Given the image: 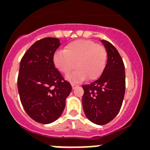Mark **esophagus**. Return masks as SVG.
<instances>
[{
  "label": "esophagus",
  "mask_w": 150,
  "mask_h": 150,
  "mask_svg": "<svg viewBox=\"0 0 150 150\" xmlns=\"http://www.w3.org/2000/svg\"><path fill=\"white\" fill-rule=\"evenodd\" d=\"M71 86H72L73 89H74V88H76V87H78V86H77V85L74 84V83H72V84H71Z\"/></svg>",
  "instance_id": "obj_1"
}]
</instances>
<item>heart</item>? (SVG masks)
I'll return each instance as SVG.
<instances>
[{
	"mask_svg": "<svg viewBox=\"0 0 150 150\" xmlns=\"http://www.w3.org/2000/svg\"><path fill=\"white\" fill-rule=\"evenodd\" d=\"M53 63L58 71L67 74L75 67L77 70L69 74L67 79L79 83L88 77L96 79L101 75L107 63V52L101 46L89 40H78L68 43L64 50L57 51Z\"/></svg>",
	"mask_w": 150,
	"mask_h": 150,
	"instance_id": "heart-1",
	"label": "heart"
}]
</instances>
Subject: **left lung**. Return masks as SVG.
<instances>
[{
	"label": "left lung",
	"instance_id": "1",
	"mask_svg": "<svg viewBox=\"0 0 150 150\" xmlns=\"http://www.w3.org/2000/svg\"><path fill=\"white\" fill-rule=\"evenodd\" d=\"M107 62L101 76L93 83L83 85L82 103L85 115L91 122L105 125L119 113L125 91L123 61L113 45L102 40Z\"/></svg>",
	"mask_w": 150,
	"mask_h": 150
}]
</instances>
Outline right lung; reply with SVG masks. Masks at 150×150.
I'll return each instance as SVG.
<instances>
[{
    "label": "right lung",
    "mask_w": 150,
    "mask_h": 150,
    "mask_svg": "<svg viewBox=\"0 0 150 150\" xmlns=\"http://www.w3.org/2000/svg\"><path fill=\"white\" fill-rule=\"evenodd\" d=\"M59 39L46 38L28 50L19 65L18 91L28 115L41 124H50L60 117L72 87L55 67L53 55L60 46Z\"/></svg>",
    "instance_id": "obj_1"
}]
</instances>
